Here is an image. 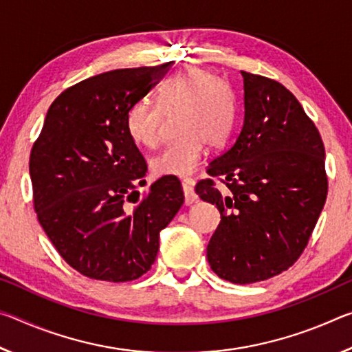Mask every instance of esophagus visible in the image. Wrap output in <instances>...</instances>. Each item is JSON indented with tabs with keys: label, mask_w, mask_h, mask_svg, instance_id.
Segmentation results:
<instances>
[{
	"label": "esophagus",
	"mask_w": 352,
	"mask_h": 352,
	"mask_svg": "<svg viewBox=\"0 0 352 352\" xmlns=\"http://www.w3.org/2000/svg\"><path fill=\"white\" fill-rule=\"evenodd\" d=\"M183 186V194H184V204L186 205H192L195 200H197V194L194 190V180L192 178H186L182 183Z\"/></svg>",
	"instance_id": "1"
}]
</instances>
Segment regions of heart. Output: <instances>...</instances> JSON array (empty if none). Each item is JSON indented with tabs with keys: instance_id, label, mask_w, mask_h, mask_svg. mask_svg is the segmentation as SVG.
<instances>
[{
	"instance_id": "1",
	"label": "heart",
	"mask_w": 352,
	"mask_h": 352,
	"mask_svg": "<svg viewBox=\"0 0 352 352\" xmlns=\"http://www.w3.org/2000/svg\"><path fill=\"white\" fill-rule=\"evenodd\" d=\"M158 105L136 100L126 113L130 140L147 148L162 144L164 115L175 116L180 135L152 162L157 175H189L199 168L205 142L219 147L228 140L236 121V98L231 87L211 71L184 67L164 83Z\"/></svg>"
}]
</instances>
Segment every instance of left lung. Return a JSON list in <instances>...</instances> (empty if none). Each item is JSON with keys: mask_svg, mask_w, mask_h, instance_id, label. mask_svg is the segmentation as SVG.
I'll use <instances>...</instances> for the list:
<instances>
[{"mask_svg": "<svg viewBox=\"0 0 352 352\" xmlns=\"http://www.w3.org/2000/svg\"><path fill=\"white\" fill-rule=\"evenodd\" d=\"M243 122L234 144L208 166L195 192L216 205L220 223L206 248L219 278L265 281L305 252L327 195L318 129L281 83L241 71ZM212 177L230 189L222 195Z\"/></svg>", "mask_w": 352, "mask_h": 352, "instance_id": "left-lung-1", "label": "left lung"}]
</instances>
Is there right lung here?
<instances>
[{
    "label": "right lung",
    "mask_w": 352,
    "mask_h": 352,
    "mask_svg": "<svg viewBox=\"0 0 352 352\" xmlns=\"http://www.w3.org/2000/svg\"><path fill=\"white\" fill-rule=\"evenodd\" d=\"M113 69L69 87L51 104L29 160L34 208L58 254L80 275L109 283L151 270L160 231L180 210L177 177L144 186L147 164L126 130L129 107L168 74Z\"/></svg>",
    "instance_id": "add662e5"
}]
</instances>
